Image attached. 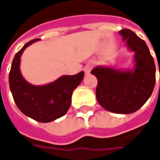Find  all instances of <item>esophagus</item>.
Instances as JSON below:
<instances>
[{
	"label": "esophagus",
	"instance_id": "1",
	"mask_svg": "<svg viewBox=\"0 0 160 160\" xmlns=\"http://www.w3.org/2000/svg\"><path fill=\"white\" fill-rule=\"evenodd\" d=\"M94 67V63L92 62H88L87 64L85 65L84 67V72L86 74H88V73L90 72V71L92 70V68Z\"/></svg>",
	"mask_w": 160,
	"mask_h": 160
}]
</instances>
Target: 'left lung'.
<instances>
[{
	"label": "left lung",
	"instance_id": "left-lung-1",
	"mask_svg": "<svg viewBox=\"0 0 160 160\" xmlns=\"http://www.w3.org/2000/svg\"><path fill=\"white\" fill-rule=\"evenodd\" d=\"M119 33L135 53L134 69L118 71L100 66L94 68L91 73L98 79L96 95L100 106L116 114H132L151 96L156 82V66L144 40L127 28Z\"/></svg>",
	"mask_w": 160,
	"mask_h": 160
}]
</instances>
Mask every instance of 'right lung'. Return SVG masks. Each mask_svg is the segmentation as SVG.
<instances>
[{
    "label": "right lung",
    "instance_id": "add662e5",
    "mask_svg": "<svg viewBox=\"0 0 160 160\" xmlns=\"http://www.w3.org/2000/svg\"><path fill=\"white\" fill-rule=\"evenodd\" d=\"M38 40L29 41L15 54L9 75V84L13 99L24 115L40 122H48L66 114L72 103L73 90L83 80L84 72L64 75L44 86L28 83L20 73V56L28 45Z\"/></svg>",
    "mask_w": 160,
    "mask_h": 160
}]
</instances>
